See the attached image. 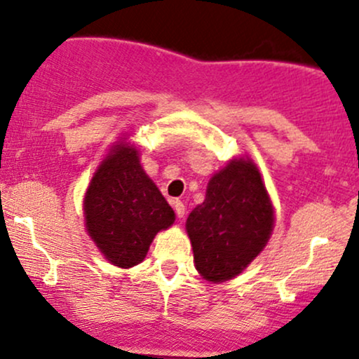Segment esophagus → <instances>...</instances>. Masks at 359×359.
Instances as JSON below:
<instances>
[{
  "instance_id": "1",
  "label": "esophagus",
  "mask_w": 359,
  "mask_h": 359,
  "mask_svg": "<svg viewBox=\"0 0 359 359\" xmlns=\"http://www.w3.org/2000/svg\"><path fill=\"white\" fill-rule=\"evenodd\" d=\"M174 209H175V214L179 219H182V217L185 216V204L182 203V201H174Z\"/></svg>"
}]
</instances>
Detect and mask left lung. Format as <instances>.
<instances>
[{
	"mask_svg": "<svg viewBox=\"0 0 359 359\" xmlns=\"http://www.w3.org/2000/svg\"><path fill=\"white\" fill-rule=\"evenodd\" d=\"M273 222L257 165L250 158L231 160L211 177L204 203L185 222L197 271L214 283L240 275L266 246Z\"/></svg>",
	"mask_w": 359,
	"mask_h": 359,
	"instance_id": "8db88e82",
	"label": "left lung"
}]
</instances>
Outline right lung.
Returning a JSON list of instances; mask_svg holds the SVG:
<instances>
[{"label":"right lung","instance_id":"1","mask_svg":"<svg viewBox=\"0 0 359 359\" xmlns=\"http://www.w3.org/2000/svg\"><path fill=\"white\" fill-rule=\"evenodd\" d=\"M86 229L109 263L131 269L175 214L140 165L138 150L118 142L94 172L84 197Z\"/></svg>","mask_w":359,"mask_h":359}]
</instances>
